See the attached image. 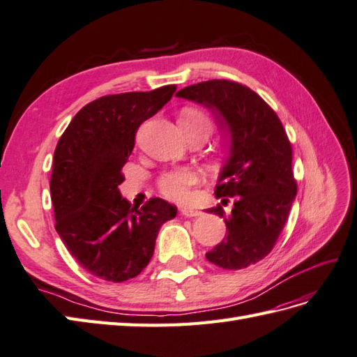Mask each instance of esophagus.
Returning a JSON list of instances; mask_svg holds the SVG:
<instances>
[{"label": "esophagus", "instance_id": "esophagus-1", "mask_svg": "<svg viewBox=\"0 0 357 357\" xmlns=\"http://www.w3.org/2000/svg\"><path fill=\"white\" fill-rule=\"evenodd\" d=\"M179 211H181L182 216H185V218H197V216H201V214H202V211L190 208V206H181Z\"/></svg>", "mask_w": 357, "mask_h": 357}]
</instances>
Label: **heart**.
<instances>
[{"label": "heart", "mask_w": 357, "mask_h": 357, "mask_svg": "<svg viewBox=\"0 0 357 357\" xmlns=\"http://www.w3.org/2000/svg\"><path fill=\"white\" fill-rule=\"evenodd\" d=\"M179 126L187 138L204 137L205 139L213 132V120L202 109L184 107L179 112ZM199 182V173L190 167L170 169L160 175L156 181L160 193L173 202H184L188 199L192 188Z\"/></svg>", "instance_id": "obj_1"}]
</instances>
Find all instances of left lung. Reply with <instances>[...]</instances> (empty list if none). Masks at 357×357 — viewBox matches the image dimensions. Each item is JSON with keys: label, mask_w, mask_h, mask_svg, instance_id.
<instances>
[{"label": "left lung", "mask_w": 357, "mask_h": 357, "mask_svg": "<svg viewBox=\"0 0 357 357\" xmlns=\"http://www.w3.org/2000/svg\"><path fill=\"white\" fill-rule=\"evenodd\" d=\"M176 97L208 107L229 134V156L214 193L222 204L233 197L234 206L228 216L222 205L206 210L225 219L227 234L205 257L223 269H245L272 251L295 201L291 141L272 107L237 82H201Z\"/></svg>", "instance_id": "left-lung-1"}]
</instances>
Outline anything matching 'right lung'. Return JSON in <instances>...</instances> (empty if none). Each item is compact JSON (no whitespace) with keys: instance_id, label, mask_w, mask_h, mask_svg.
<instances>
[{"instance_id":"add662e5","label":"right lung","mask_w":357,"mask_h":357,"mask_svg":"<svg viewBox=\"0 0 357 357\" xmlns=\"http://www.w3.org/2000/svg\"><path fill=\"white\" fill-rule=\"evenodd\" d=\"M175 91L167 85L97 98L74 115L56 146L50 179L56 231L80 266L102 280L137 277L152 259L162 223L178 213L160 197L135 208L119 190L139 124Z\"/></svg>"}]
</instances>
